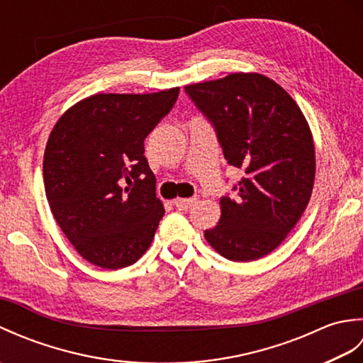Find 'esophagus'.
I'll return each instance as SVG.
<instances>
[{
  "mask_svg": "<svg viewBox=\"0 0 363 363\" xmlns=\"http://www.w3.org/2000/svg\"><path fill=\"white\" fill-rule=\"evenodd\" d=\"M198 201V198H177V199H174V206L177 207V209L179 211H187V209H190L191 206H194L195 203Z\"/></svg>",
  "mask_w": 363,
  "mask_h": 363,
  "instance_id": "1",
  "label": "esophagus"
}]
</instances>
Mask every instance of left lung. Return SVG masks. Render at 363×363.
<instances>
[{
    "instance_id": "obj_1",
    "label": "left lung",
    "mask_w": 363,
    "mask_h": 363,
    "mask_svg": "<svg viewBox=\"0 0 363 363\" xmlns=\"http://www.w3.org/2000/svg\"><path fill=\"white\" fill-rule=\"evenodd\" d=\"M211 120L229 165L243 177L220 199L218 225L204 237L223 257L251 262L279 246L306 211L315 182L309 123L287 91L260 73H233L186 86Z\"/></svg>"
}]
</instances>
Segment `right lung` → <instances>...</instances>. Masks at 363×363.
I'll return each mask as SVG.
<instances>
[{
  "label": "right lung",
  "instance_id": "1",
  "mask_svg": "<svg viewBox=\"0 0 363 363\" xmlns=\"http://www.w3.org/2000/svg\"><path fill=\"white\" fill-rule=\"evenodd\" d=\"M177 95L179 87L96 94L54 125L43 156L46 199L65 237L90 264L125 268L151 246L165 209L143 143Z\"/></svg>",
  "mask_w": 363,
  "mask_h": 363
}]
</instances>
